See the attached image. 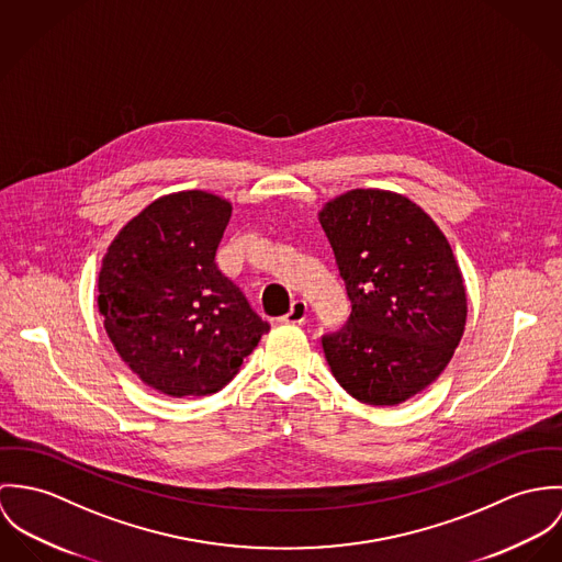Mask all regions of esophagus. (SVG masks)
Segmentation results:
<instances>
[{"label":"esophagus","mask_w":562,"mask_h":562,"mask_svg":"<svg viewBox=\"0 0 562 562\" xmlns=\"http://www.w3.org/2000/svg\"><path fill=\"white\" fill-rule=\"evenodd\" d=\"M306 316H308V306H306V302H302V300H295V302L291 304V311L286 312V314L280 318V323H293V325H302V323L306 321Z\"/></svg>","instance_id":"1"}]
</instances>
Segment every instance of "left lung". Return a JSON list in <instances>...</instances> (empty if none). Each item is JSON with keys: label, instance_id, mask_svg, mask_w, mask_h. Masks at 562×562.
Wrapping results in <instances>:
<instances>
[{"label": "left lung", "instance_id": "left-lung-1", "mask_svg": "<svg viewBox=\"0 0 562 562\" xmlns=\"http://www.w3.org/2000/svg\"><path fill=\"white\" fill-rule=\"evenodd\" d=\"M351 314L321 336L336 381L367 405L434 383L465 327V286L436 222L401 193L353 189L318 215Z\"/></svg>", "mask_w": 562, "mask_h": 562}]
</instances>
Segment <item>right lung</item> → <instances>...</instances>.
I'll use <instances>...</instances> for the list:
<instances>
[{
	"label": "right lung",
	"mask_w": 562,
	"mask_h": 562,
	"mask_svg": "<svg viewBox=\"0 0 562 562\" xmlns=\"http://www.w3.org/2000/svg\"><path fill=\"white\" fill-rule=\"evenodd\" d=\"M231 202L206 191L164 195L112 241L99 311L126 367L168 396L222 390L269 331L215 254Z\"/></svg>",
	"instance_id": "obj_1"
}]
</instances>
